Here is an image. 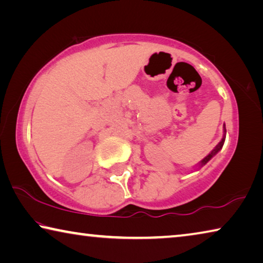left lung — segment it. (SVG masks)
Segmentation results:
<instances>
[{
  "instance_id": "8db88e82",
  "label": "left lung",
  "mask_w": 263,
  "mask_h": 263,
  "mask_svg": "<svg viewBox=\"0 0 263 263\" xmlns=\"http://www.w3.org/2000/svg\"><path fill=\"white\" fill-rule=\"evenodd\" d=\"M224 132L226 133L225 125H224ZM224 141H225V136H224V138H222L219 144H218V145L216 146V147L211 151V153H209V155H206V157L202 160V161H201V166H204V164H205V163L209 161V160H211V158L215 157V155H216L218 152H219V151H220L221 147H222V145H224Z\"/></svg>"
}]
</instances>
